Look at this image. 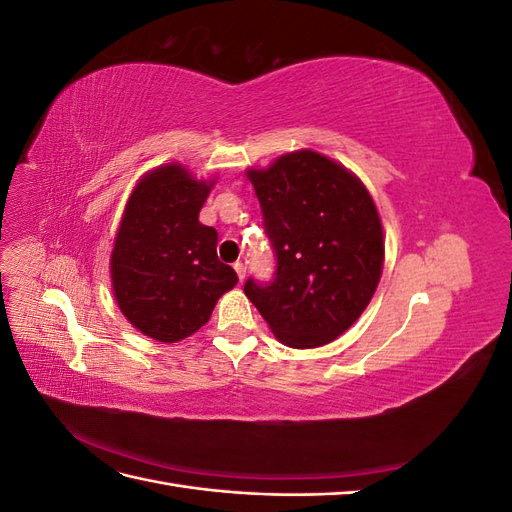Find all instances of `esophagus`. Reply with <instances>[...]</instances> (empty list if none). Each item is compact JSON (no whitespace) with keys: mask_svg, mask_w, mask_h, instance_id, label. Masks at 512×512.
I'll list each match as a JSON object with an SVG mask.
<instances>
[{"mask_svg":"<svg viewBox=\"0 0 512 512\" xmlns=\"http://www.w3.org/2000/svg\"><path fill=\"white\" fill-rule=\"evenodd\" d=\"M232 267H235V271H237V275H239V282H243V277H245V267H243V262H235V265H232Z\"/></svg>","mask_w":512,"mask_h":512,"instance_id":"esophagus-1","label":"esophagus"}]
</instances>
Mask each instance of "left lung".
<instances>
[{
    "label": "left lung",
    "instance_id": "left-lung-1",
    "mask_svg": "<svg viewBox=\"0 0 512 512\" xmlns=\"http://www.w3.org/2000/svg\"><path fill=\"white\" fill-rule=\"evenodd\" d=\"M275 250V280L243 290L290 348L331 344L365 312L384 265V235L361 179L312 149L247 168Z\"/></svg>",
    "mask_w": 512,
    "mask_h": 512
}]
</instances>
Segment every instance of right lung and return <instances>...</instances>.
Wrapping results in <instances>:
<instances>
[{
  "mask_svg": "<svg viewBox=\"0 0 512 512\" xmlns=\"http://www.w3.org/2000/svg\"><path fill=\"white\" fill-rule=\"evenodd\" d=\"M215 181L170 162L136 183L111 252L121 314L156 342L175 344L209 322L239 277L215 252L218 230L198 222Z\"/></svg>",
  "mask_w": 512,
  "mask_h": 512,
  "instance_id": "1",
  "label": "right lung"
}]
</instances>
